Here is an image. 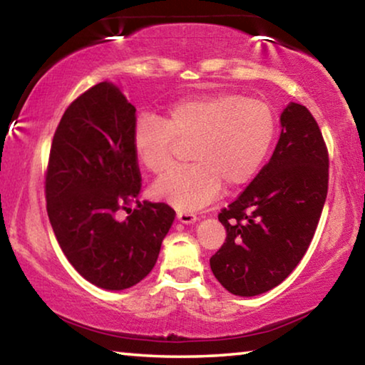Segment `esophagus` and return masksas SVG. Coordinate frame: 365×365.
Returning a JSON list of instances; mask_svg holds the SVG:
<instances>
[{
  "mask_svg": "<svg viewBox=\"0 0 365 365\" xmlns=\"http://www.w3.org/2000/svg\"><path fill=\"white\" fill-rule=\"evenodd\" d=\"M177 220L183 222V225H193L195 221H197V216L192 215V213H177Z\"/></svg>",
  "mask_w": 365,
  "mask_h": 365,
  "instance_id": "obj_1",
  "label": "esophagus"
}]
</instances>
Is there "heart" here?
Listing matches in <instances>:
<instances>
[{
  "mask_svg": "<svg viewBox=\"0 0 365 365\" xmlns=\"http://www.w3.org/2000/svg\"><path fill=\"white\" fill-rule=\"evenodd\" d=\"M275 138V116L262 100L215 93L182 100L167 119L140 116L133 148L143 167L162 175L175 164L180 145H192L193 165L173 170L152 185L154 198L183 213L203 208L226 188L257 173Z\"/></svg>",
  "mask_w": 365,
  "mask_h": 365,
  "instance_id": "1",
  "label": "heart"
}]
</instances>
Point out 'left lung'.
<instances>
[{"label": "left lung", "mask_w": 365, "mask_h": 365, "mask_svg": "<svg viewBox=\"0 0 365 365\" xmlns=\"http://www.w3.org/2000/svg\"><path fill=\"white\" fill-rule=\"evenodd\" d=\"M269 164L221 210L226 242L210 259L217 282L237 297L282 284L312 242L328 195V149L307 108L290 103Z\"/></svg>", "instance_id": "left-lung-1"}]
</instances>
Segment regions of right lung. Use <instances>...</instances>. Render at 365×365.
Here are the masks:
<instances>
[{
  "label": "right lung",
  "instance_id": "right-lung-1",
  "mask_svg": "<svg viewBox=\"0 0 365 365\" xmlns=\"http://www.w3.org/2000/svg\"><path fill=\"white\" fill-rule=\"evenodd\" d=\"M135 108L111 81L80 95L58 123L46 173L47 215L65 257L105 290L139 284L154 269L175 211L138 201ZM135 200L138 208L130 211ZM128 216L119 220L117 211Z\"/></svg>",
  "mask_w": 365,
  "mask_h": 365
}]
</instances>
